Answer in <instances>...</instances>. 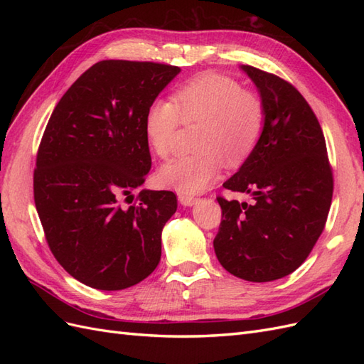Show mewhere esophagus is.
<instances>
[{
  "mask_svg": "<svg viewBox=\"0 0 364 364\" xmlns=\"http://www.w3.org/2000/svg\"><path fill=\"white\" fill-rule=\"evenodd\" d=\"M179 202L183 205V206H193L197 203V199L193 196H188L185 193H179Z\"/></svg>",
  "mask_w": 364,
  "mask_h": 364,
  "instance_id": "34e87169",
  "label": "esophagus"
}]
</instances>
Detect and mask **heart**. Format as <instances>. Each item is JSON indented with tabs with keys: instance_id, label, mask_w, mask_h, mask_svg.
Segmentation results:
<instances>
[{
	"instance_id": "b5f03b06",
	"label": "heart",
	"mask_w": 364,
	"mask_h": 364,
	"mask_svg": "<svg viewBox=\"0 0 364 364\" xmlns=\"http://www.w3.org/2000/svg\"><path fill=\"white\" fill-rule=\"evenodd\" d=\"M181 123H199L197 150L165 164L159 181L179 193L197 194L218 178L223 164L238 167L252 155L266 124V106L240 82L206 73L174 90L170 102L158 98L147 107L144 135L159 158L171 155Z\"/></svg>"
}]
</instances>
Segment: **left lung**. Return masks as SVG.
Masks as SVG:
<instances>
[{
    "label": "left lung",
    "instance_id": "left-lung-1",
    "mask_svg": "<svg viewBox=\"0 0 364 364\" xmlns=\"http://www.w3.org/2000/svg\"><path fill=\"white\" fill-rule=\"evenodd\" d=\"M266 106V124L252 155L223 186L252 197L226 200L214 238L220 264L234 277L269 282L293 273L310 255L333 199L321 124L293 85L241 65Z\"/></svg>",
    "mask_w": 364,
    "mask_h": 364
}]
</instances>
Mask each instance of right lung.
<instances>
[{
  "mask_svg": "<svg viewBox=\"0 0 364 364\" xmlns=\"http://www.w3.org/2000/svg\"><path fill=\"white\" fill-rule=\"evenodd\" d=\"M179 67L102 60L63 94L43 132L35 205L54 258L97 290L132 287L156 269L178 209L171 191L134 190L151 167L144 115Z\"/></svg>",
  "mask_w": 364,
  "mask_h": 364,
  "instance_id": "1",
  "label": "right lung"
}]
</instances>
